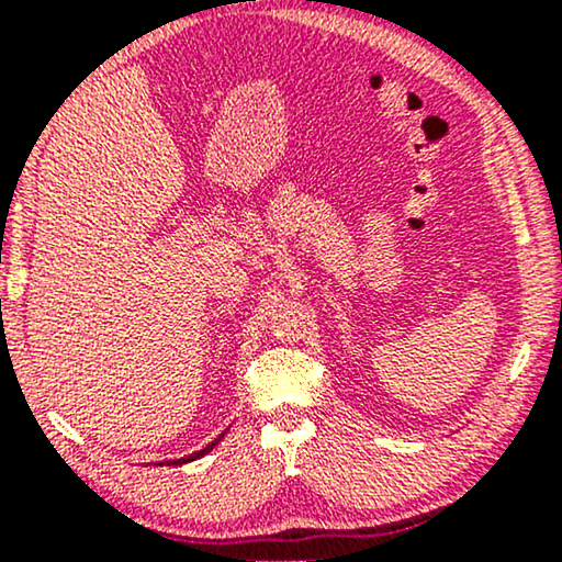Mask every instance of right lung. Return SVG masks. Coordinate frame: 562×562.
<instances>
[{"mask_svg":"<svg viewBox=\"0 0 562 562\" xmlns=\"http://www.w3.org/2000/svg\"><path fill=\"white\" fill-rule=\"evenodd\" d=\"M227 435V429H225V432H222L220 437H217V440H212L210 445H206V448H202V450H196V452H191V456H187V458H176V460H160V463L158 465H181V463H191V460H199V458H204L206 456V452H210L212 448H214V445H217L220 440H222V437H225Z\"/></svg>","mask_w":562,"mask_h":562,"instance_id":"right-lung-1","label":"right lung"}]
</instances>
